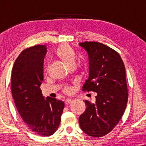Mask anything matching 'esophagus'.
<instances>
[{"label": "esophagus", "mask_w": 146, "mask_h": 146, "mask_svg": "<svg viewBox=\"0 0 146 146\" xmlns=\"http://www.w3.org/2000/svg\"><path fill=\"white\" fill-rule=\"evenodd\" d=\"M72 101V100L71 98H66L65 100V103L66 104H70Z\"/></svg>", "instance_id": "1"}]
</instances>
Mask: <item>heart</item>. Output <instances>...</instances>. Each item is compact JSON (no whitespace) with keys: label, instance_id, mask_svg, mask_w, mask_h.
<instances>
[{"label":"heart","instance_id":"1","mask_svg":"<svg viewBox=\"0 0 146 146\" xmlns=\"http://www.w3.org/2000/svg\"><path fill=\"white\" fill-rule=\"evenodd\" d=\"M58 54L61 58H62L68 65L76 62V54L70 46L68 44H63L58 48ZM64 91L66 93H69L72 91V88L70 86H66L64 88Z\"/></svg>","mask_w":146,"mask_h":146}]
</instances>
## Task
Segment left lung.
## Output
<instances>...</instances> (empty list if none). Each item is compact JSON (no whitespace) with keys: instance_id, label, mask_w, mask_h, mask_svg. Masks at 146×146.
<instances>
[{"instance_id":"obj_1","label":"left lung","mask_w":146,"mask_h":146,"mask_svg":"<svg viewBox=\"0 0 146 146\" xmlns=\"http://www.w3.org/2000/svg\"><path fill=\"white\" fill-rule=\"evenodd\" d=\"M79 44L89 57V77L82 90L97 93L96 103L84 101L86 109L79 117L80 126L89 136L100 137L116 126L126 108L125 66L119 54L102 43L84 42Z\"/></svg>"}]
</instances>
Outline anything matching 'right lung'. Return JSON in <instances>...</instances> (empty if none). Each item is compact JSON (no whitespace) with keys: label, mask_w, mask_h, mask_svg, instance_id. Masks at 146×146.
Wrapping results in <instances>:
<instances>
[{"label":"right lung","mask_w":146,"mask_h":146,"mask_svg":"<svg viewBox=\"0 0 146 146\" xmlns=\"http://www.w3.org/2000/svg\"><path fill=\"white\" fill-rule=\"evenodd\" d=\"M46 53V46L38 44L20 54L12 70L11 91L18 111L31 130L49 136L58 128L64 103L42 96L40 85Z\"/></svg>","instance_id":"add662e5"}]
</instances>
